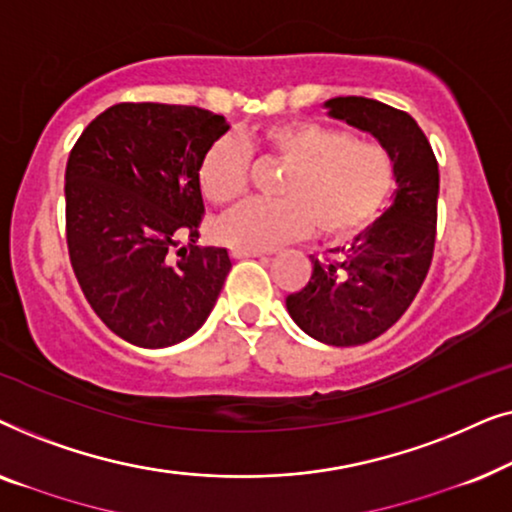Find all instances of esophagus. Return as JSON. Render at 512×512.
<instances>
[{
	"label": "esophagus",
	"instance_id": "obj_1",
	"mask_svg": "<svg viewBox=\"0 0 512 512\" xmlns=\"http://www.w3.org/2000/svg\"><path fill=\"white\" fill-rule=\"evenodd\" d=\"M230 256H233V258H258V256H265V251L263 249L233 247V249H230Z\"/></svg>",
	"mask_w": 512,
	"mask_h": 512
}]
</instances>
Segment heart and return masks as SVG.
<instances>
[{"label":"heart","instance_id":"1","mask_svg":"<svg viewBox=\"0 0 512 512\" xmlns=\"http://www.w3.org/2000/svg\"><path fill=\"white\" fill-rule=\"evenodd\" d=\"M263 149L289 165L279 195L251 198L223 216L219 233L247 249H272L310 235L347 240L382 214L394 191V163L380 144L352 139L345 130L317 121L270 125ZM254 151L240 137L212 146L200 167L209 200L230 202L247 191Z\"/></svg>","mask_w":512,"mask_h":512}]
</instances>
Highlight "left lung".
<instances>
[{
    "mask_svg": "<svg viewBox=\"0 0 512 512\" xmlns=\"http://www.w3.org/2000/svg\"><path fill=\"white\" fill-rule=\"evenodd\" d=\"M331 116L366 130L394 160L396 200L340 258H312V277L286 296L291 319L314 340L354 347L389 331L422 289L438 223V160L401 109L368 97H333Z\"/></svg>",
    "mask_w": 512,
    "mask_h": 512,
    "instance_id": "1",
    "label": "left lung"
}]
</instances>
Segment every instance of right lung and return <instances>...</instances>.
I'll use <instances>...</instances> for the list:
<instances>
[{
  "instance_id": "add662e5",
  "label": "right lung",
  "mask_w": 512,
  "mask_h": 512,
  "mask_svg": "<svg viewBox=\"0 0 512 512\" xmlns=\"http://www.w3.org/2000/svg\"><path fill=\"white\" fill-rule=\"evenodd\" d=\"M228 130L200 107L121 102L69 151V261L97 317L132 345L158 349L193 335L233 268L226 249L198 244L200 167Z\"/></svg>"
}]
</instances>
